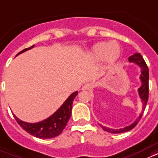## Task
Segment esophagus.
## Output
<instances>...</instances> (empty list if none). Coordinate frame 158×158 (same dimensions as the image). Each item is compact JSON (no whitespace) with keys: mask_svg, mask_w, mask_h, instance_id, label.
I'll return each instance as SVG.
<instances>
[{"mask_svg":"<svg viewBox=\"0 0 158 158\" xmlns=\"http://www.w3.org/2000/svg\"><path fill=\"white\" fill-rule=\"evenodd\" d=\"M93 86H94V85H93L92 83H89V84H86V85H84L83 89H90Z\"/></svg>","mask_w":158,"mask_h":158,"instance_id":"1","label":"esophagus"}]
</instances>
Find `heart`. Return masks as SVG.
<instances>
[{
    "instance_id": "1",
    "label": "heart",
    "mask_w": 158,
    "mask_h": 158,
    "mask_svg": "<svg viewBox=\"0 0 158 158\" xmlns=\"http://www.w3.org/2000/svg\"><path fill=\"white\" fill-rule=\"evenodd\" d=\"M121 53L120 48L117 43L114 42H100L96 43L91 51V55L95 59H102L105 58L107 63L113 64L116 61Z\"/></svg>"
}]
</instances>
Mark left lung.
Masks as SVG:
<instances>
[{"mask_svg":"<svg viewBox=\"0 0 158 158\" xmlns=\"http://www.w3.org/2000/svg\"><path fill=\"white\" fill-rule=\"evenodd\" d=\"M129 61L132 62V63H135L138 65L139 67H141V86L139 88L138 92L139 95H140V98L141 99V101L143 103V110L146 108V106L148 104V94H149V85H148V82H149V70H148V65L145 62L144 58H142V56L141 55V53H135L134 55L131 56L129 58ZM143 115V113H141V115L139 116L135 121L134 123H132L129 127H125V128H122V129L119 130H114V129H110V128H107V127H101L103 128L104 131H106L107 132L110 133H122L126 132V131H131V129H133L134 127L137 125V123L139 122V121L141 120V116Z\"/></svg>","mask_w":158,"mask_h":158,"instance_id":"left-lung-1","label":"left lung"}]
</instances>
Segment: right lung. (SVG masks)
Returning <instances> with one entry per match:
<instances>
[{
  "label": "right lung",
  "instance_id": "1",
  "mask_svg": "<svg viewBox=\"0 0 158 158\" xmlns=\"http://www.w3.org/2000/svg\"><path fill=\"white\" fill-rule=\"evenodd\" d=\"M33 47L34 45H32L28 48L23 49L19 53H17V55L25 52L27 50L30 49ZM77 94H78V91L73 92L53 115L40 122L27 123V122L19 120L15 115H14V117L16 119L17 123L20 125V127L23 130H25L26 131L29 133L30 135L41 139L53 138V137L60 135L66 127L68 121L71 116V110H72L73 99L75 98Z\"/></svg>",
  "mask_w": 158,
  "mask_h": 158
}]
</instances>
